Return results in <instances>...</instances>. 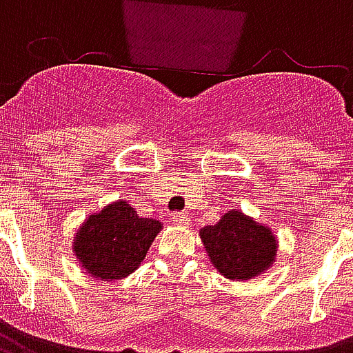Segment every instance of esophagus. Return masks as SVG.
Masks as SVG:
<instances>
[{
	"instance_id": "1",
	"label": "esophagus",
	"mask_w": 353,
	"mask_h": 353,
	"mask_svg": "<svg viewBox=\"0 0 353 353\" xmlns=\"http://www.w3.org/2000/svg\"><path fill=\"white\" fill-rule=\"evenodd\" d=\"M172 219H174V223H176L177 227H187V225H189V215L185 214V212H177Z\"/></svg>"
}]
</instances>
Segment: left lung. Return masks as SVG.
Masks as SVG:
<instances>
[{
    "instance_id": "obj_1",
    "label": "left lung",
    "mask_w": 353,
    "mask_h": 353,
    "mask_svg": "<svg viewBox=\"0 0 353 353\" xmlns=\"http://www.w3.org/2000/svg\"><path fill=\"white\" fill-rule=\"evenodd\" d=\"M199 236L215 270L232 281L259 278L278 255L272 229L240 210L223 214L215 225L200 229Z\"/></svg>"
}]
</instances>
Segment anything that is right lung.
Listing matches in <instances>:
<instances>
[{"label":"right lung","mask_w":353,"mask_h":353,"mask_svg":"<svg viewBox=\"0 0 353 353\" xmlns=\"http://www.w3.org/2000/svg\"><path fill=\"white\" fill-rule=\"evenodd\" d=\"M161 229L159 219L139 217L126 200H117L85 219L73 236V255L96 280H123L143 263Z\"/></svg>","instance_id":"add662e5"}]
</instances>
